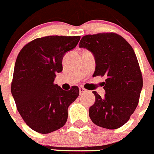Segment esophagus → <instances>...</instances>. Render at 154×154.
<instances>
[{
	"label": "esophagus",
	"mask_w": 154,
	"mask_h": 154,
	"mask_svg": "<svg viewBox=\"0 0 154 154\" xmlns=\"http://www.w3.org/2000/svg\"><path fill=\"white\" fill-rule=\"evenodd\" d=\"M79 90H80V94H84V93H85V92H87V90L85 89V88H82V87H80Z\"/></svg>",
	"instance_id": "34e87169"
}]
</instances>
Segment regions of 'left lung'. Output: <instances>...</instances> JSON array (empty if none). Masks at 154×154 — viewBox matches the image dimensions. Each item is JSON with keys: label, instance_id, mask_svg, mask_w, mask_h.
<instances>
[{"label": "left lung", "instance_id": "1", "mask_svg": "<svg viewBox=\"0 0 154 154\" xmlns=\"http://www.w3.org/2000/svg\"><path fill=\"white\" fill-rule=\"evenodd\" d=\"M79 46L86 48L94 55L96 69L93 76L106 77L104 97L93 91L96 100L89 108L91 119L104 128L122 127L137 108L143 85L134 49L125 39L114 32L85 35Z\"/></svg>", "mask_w": 154, "mask_h": 154}]
</instances>
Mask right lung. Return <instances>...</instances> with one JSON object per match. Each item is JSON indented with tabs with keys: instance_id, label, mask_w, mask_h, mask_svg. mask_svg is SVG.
Instances as JSON below:
<instances>
[{
	"instance_id": "right-lung-1",
	"label": "right lung",
	"mask_w": 154,
	"mask_h": 154,
	"mask_svg": "<svg viewBox=\"0 0 154 154\" xmlns=\"http://www.w3.org/2000/svg\"><path fill=\"white\" fill-rule=\"evenodd\" d=\"M80 36L36 38L26 44L14 65L11 91L26 124L40 134H49L66 124L68 108L80 91L72 86L64 91L54 83L63 71L65 53L76 47Z\"/></svg>"
}]
</instances>
